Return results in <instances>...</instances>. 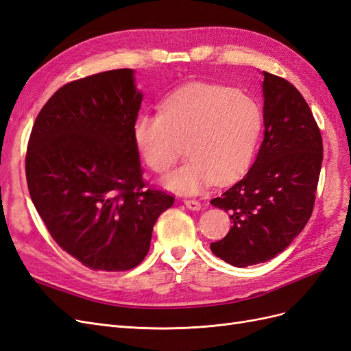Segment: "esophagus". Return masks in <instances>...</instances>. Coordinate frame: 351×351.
Segmentation results:
<instances>
[{"instance_id": "34e87169", "label": "esophagus", "mask_w": 351, "mask_h": 351, "mask_svg": "<svg viewBox=\"0 0 351 351\" xmlns=\"http://www.w3.org/2000/svg\"><path fill=\"white\" fill-rule=\"evenodd\" d=\"M184 205L190 209V210H200L202 205L199 200H193V199H186L184 200Z\"/></svg>"}]
</instances>
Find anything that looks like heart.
I'll return each instance as SVG.
<instances>
[{"label": "heart", "mask_w": 351, "mask_h": 351, "mask_svg": "<svg viewBox=\"0 0 351 351\" xmlns=\"http://www.w3.org/2000/svg\"><path fill=\"white\" fill-rule=\"evenodd\" d=\"M262 132V112L247 95L218 86L180 92L164 114H142L133 136L145 162L164 174L184 152L189 161L162 180L165 189L196 195L247 171Z\"/></svg>", "instance_id": "obj_1"}]
</instances>
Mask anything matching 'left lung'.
Wrapping results in <instances>:
<instances>
[{
  "mask_svg": "<svg viewBox=\"0 0 351 351\" xmlns=\"http://www.w3.org/2000/svg\"><path fill=\"white\" fill-rule=\"evenodd\" d=\"M263 141L239 183L210 205L232 227L210 250L237 268L271 261L309 221L322 165V137L309 105L290 82L262 71Z\"/></svg>",
  "mask_w": 351,
  "mask_h": 351,
  "instance_id": "8db88e82",
  "label": "left lung"
}]
</instances>
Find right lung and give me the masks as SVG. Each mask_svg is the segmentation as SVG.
<instances>
[{
  "mask_svg": "<svg viewBox=\"0 0 351 351\" xmlns=\"http://www.w3.org/2000/svg\"><path fill=\"white\" fill-rule=\"evenodd\" d=\"M142 99L134 70L93 74L52 95L30 133V199L58 246L95 271L137 267L174 204L145 189L133 136Z\"/></svg>",
  "mask_w": 351,
  "mask_h": 351,
  "instance_id": "1",
  "label": "right lung"
}]
</instances>
